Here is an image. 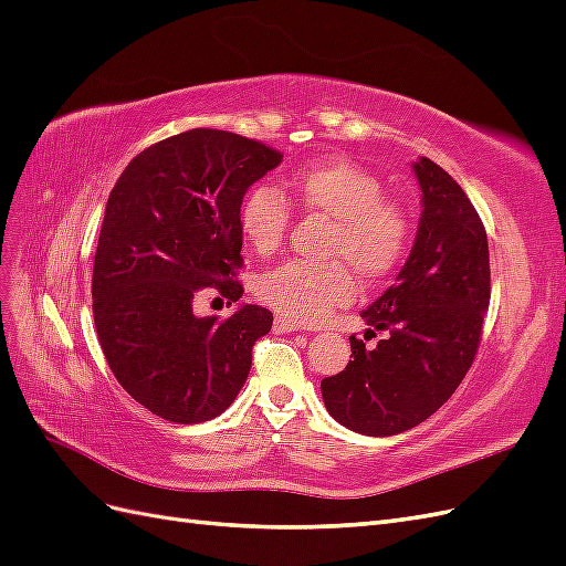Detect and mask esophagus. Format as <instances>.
Here are the masks:
<instances>
[{
    "label": "esophagus",
    "instance_id": "1",
    "mask_svg": "<svg viewBox=\"0 0 566 566\" xmlns=\"http://www.w3.org/2000/svg\"><path fill=\"white\" fill-rule=\"evenodd\" d=\"M273 331H276V333H297V331H306V325L297 323L293 318L276 316V321H273Z\"/></svg>",
    "mask_w": 566,
    "mask_h": 566
}]
</instances>
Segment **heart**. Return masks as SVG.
Here are the masks:
<instances>
[{"instance_id": "heart-1", "label": "heart", "mask_w": 566, "mask_h": 566, "mask_svg": "<svg viewBox=\"0 0 566 566\" xmlns=\"http://www.w3.org/2000/svg\"><path fill=\"white\" fill-rule=\"evenodd\" d=\"M293 210L331 219L325 264L287 262L256 279V297L297 323L323 321L356 295V276L378 283L399 269L410 243V221L387 198L380 177L345 158L318 160L281 181L279 193L254 188L238 212L243 241L256 254H273L287 238Z\"/></svg>"}]
</instances>
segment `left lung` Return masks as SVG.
I'll use <instances>...</instances> for the list:
<instances>
[{
	"instance_id": "left-lung-1",
	"label": "left lung",
	"mask_w": 566,
	"mask_h": 566,
	"mask_svg": "<svg viewBox=\"0 0 566 566\" xmlns=\"http://www.w3.org/2000/svg\"><path fill=\"white\" fill-rule=\"evenodd\" d=\"M422 214L397 283L364 318L387 335L375 347L349 337L347 368L321 380L328 413L349 430L391 437L430 418L465 378L491 300L486 229L449 172L413 163Z\"/></svg>"
}]
</instances>
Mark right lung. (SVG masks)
<instances>
[{
	"label": "right lung",
	"mask_w": 566,
	"mask_h": 566,
	"mask_svg": "<svg viewBox=\"0 0 566 566\" xmlns=\"http://www.w3.org/2000/svg\"><path fill=\"white\" fill-rule=\"evenodd\" d=\"M281 160L262 142L198 127L142 150L113 186L94 254V325L115 380L163 420L224 413L271 331L264 306L219 318L196 316L193 302L208 290L241 300L238 212Z\"/></svg>",
	"instance_id": "add662e5"
}]
</instances>
